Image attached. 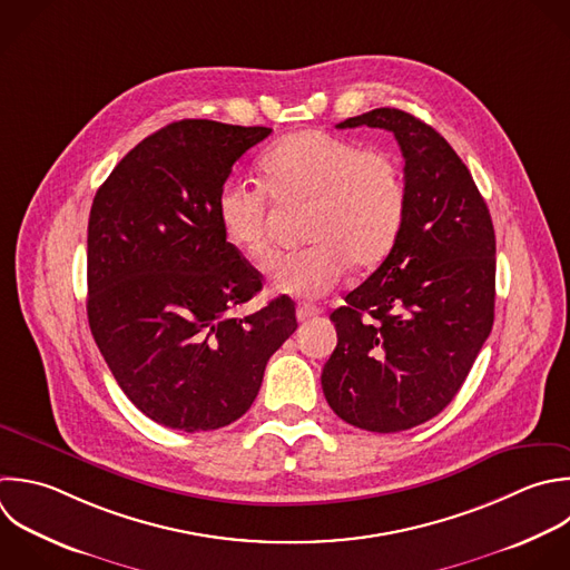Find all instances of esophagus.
<instances>
[{"label": "esophagus", "mask_w": 570, "mask_h": 570, "mask_svg": "<svg viewBox=\"0 0 570 570\" xmlns=\"http://www.w3.org/2000/svg\"><path fill=\"white\" fill-rule=\"evenodd\" d=\"M318 314H321L318 307H316V305H309V303H298V307H296V318H298L301 323L312 321V318H316Z\"/></svg>", "instance_id": "esophagus-1"}]
</instances>
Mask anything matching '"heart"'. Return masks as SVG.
<instances>
[{"label": "heart", "instance_id": "obj_1", "mask_svg": "<svg viewBox=\"0 0 570 570\" xmlns=\"http://www.w3.org/2000/svg\"><path fill=\"white\" fill-rule=\"evenodd\" d=\"M258 171L263 187L232 180L216 198L227 243L247 258L263 263L272 254L265 191L281 205L309 203L305 238L312 245L272 263V292L325 296L350 265L376 267L394 249L405 223L407 187L390 151L305 129L269 147Z\"/></svg>", "mask_w": 570, "mask_h": 570}]
</instances>
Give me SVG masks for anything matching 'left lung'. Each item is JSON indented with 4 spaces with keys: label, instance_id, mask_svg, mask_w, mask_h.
I'll list each match as a JSON object with an SVG mask.
<instances>
[{
    "label": "left lung",
    "instance_id": "obj_1",
    "mask_svg": "<svg viewBox=\"0 0 570 570\" xmlns=\"http://www.w3.org/2000/svg\"><path fill=\"white\" fill-rule=\"evenodd\" d=\"M392 131L405 167L401 236L330 314V407L350 425L401 432L436 416L463 385L494 321V229L461 158L430 125L374 109L336 125Z\"/></svg>",
    "mask_w": 570,
    "mask_h": 570
}]
</instances>
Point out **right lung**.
<instances>
[{
    "mask_svg": "<svg viewBox=\"0 0 570 570\" xmlns=\"http://www.w3.org/2000/svg\"><path fill=\"white\" fill-rule=\"evenodd\" d=\"M269 134L214 120L167 125L134 147L94 198L91 334L129 401L165 428L203 432L240 419L269 356L298 327L287 296L232 314L263 289V276L216 216L234 163Z\"/></svg>",
    "mask_w": 570,
    "mask_h": 570,
    "instance_id": "1",
    "label": "right lung"
}]
</instances>
